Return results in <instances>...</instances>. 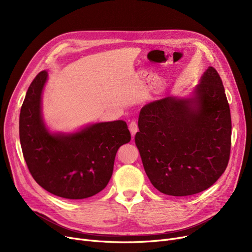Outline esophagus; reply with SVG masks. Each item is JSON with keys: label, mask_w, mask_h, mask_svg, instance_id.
I'll use <instances>...</instances> for the list:
<instances>
[{"label": "esophagus", "mask_w": 252, "mask_h": 252, "mask_svg": "<svg viewBox=\"0 0 252 252\" xmlns=\"http://www.w3.org/2000/svg\"><path fill=\"white\" fill-rule=\"evenodd\" d=\"M128 128H129V131H130V135L133 136V137L137 134V131L139 130L138 125H137V123H135V122H131V123L129 124Z\"/></svg>", "instance_id": "obj_1"}]
</instances>
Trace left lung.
<instances>
[{"instance_id":"8db88e82","label":"left lung","mask_w":252,"mask_h":252,"mask_svg":"<svg viewBox=\"0 0 252 252\" xmlns=\"http://www.w3.org/2000/svg\"><path fill=\"white\" fill-rule=\"evenodd\" d=\"M135 136L153 186L170 196L202 192L222 175L231 149V113L221 79L209 66L188 96L141 109Z\"/></svg>"}]
</instances>
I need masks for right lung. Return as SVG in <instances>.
<instances>
[{
	"mask_svg": "<svg viewBox=\"0 0 252 252\" xmlns=\"http://www.w3.org/2000/svg\"><path fill=\"white\" fill-rule=\"evenodd\" d=\"M48 71L31 84L19 116V138L35 182L56 196L85 199L102 191L112 176L118 148L130 141L126 122L89 124L74 131H52L43 117Z\"/></svg>",
	"mask_w": 252,
	"mask_h": 252,
	"instance_id": "add662e5",
	"label": "right lung"
}]
</instances>
